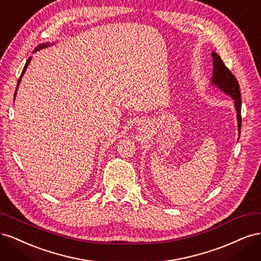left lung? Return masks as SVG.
Masks as SVG:
<instances>
[{
    "label": "left lung",
    "instance_id": "1",
    "mask_svg": "<svg viewBox=\"0 0 261 261\" xmlns=\"http://www.w3.org/2000/svg\"><path fill=\"white\" fill-rule=\"evenodd\" d=\"M212 58H213L212 83L217 87H219L221 90H223L225 93L230 94V96L235 100V108H236V111H238L239 130L241 134L242 100H241V91H240L239 82L235 78V76L232 74L231 70L225 66L222 59H221L216 52H212Z\"/></svg>",
    "mask_w": 261,
    "mask_h": 261
}]
</instances>
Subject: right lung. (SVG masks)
Returning a JSON list of instances; mask_svg holds the SVG:
<instances>
[{
	"instance_id": "1",
	"label": "right lung",
	"mask_w": 261,
	"mask_h": 261,
	"mask_svg": "<svg viewBox=\"0 0 261 261\" xmlns=\"http://www.w3.org/2000/svg\"><path fill=\"white\" fill-rule=\"evenodd\" d=\"M43 46H45V44H42V45H39V48L38 49H41V48H43ZM30 60H31V58H29L28 60H27V62H26V65H25V67H23V69H22V72H21V75H20V77H19V80H18V83H17V87H18V85H19V83H20V80H21V76L23 75V73H25V70H26V68H27V66H28V64H29V62H30ZM15 94H16V91H15V93H14V96Z\"/></svg>"
}]
</instances>
